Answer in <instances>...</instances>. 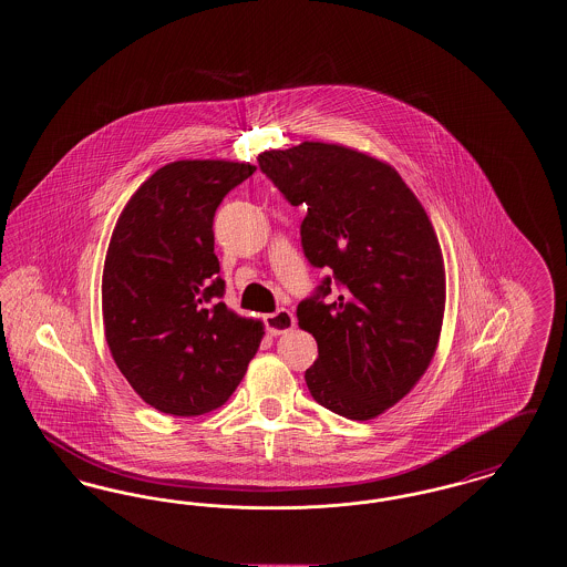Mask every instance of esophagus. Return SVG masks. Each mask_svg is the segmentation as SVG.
Wrapping results in <instances>:
<instances>
[{
	"label": "esophagus",
	"instance_id": "obj_1",
	"mask_svg": "<svg viewBox=\"0 0 567 567\" xmlns=\"http://www.w3.org/2000/svg\"><path fill=\"white\" fill-rule=\"evenodd\" d=\"M264 321H266V327H268L271 336H282V333H287L296 327V317L287 308H280L274 315H266Z\"/></svg>",
	"mask_w": 567,
	"mask_h": 567
}]
</instances>
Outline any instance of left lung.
Here are the masks:
<instances>
[{
    "label": "left lung",
    "instance_id": "left-lung-1",
    "mask_svg": "<svg viewBox=\"0 0 567 567\" xmlns=\"http://www.w3.org/2000/svg\"><path fill=\"white\" fill-rule=\"evenodd\" d=\"M259 167L306 208L303 255L331 270L297 306L319 344L310 395L352 421L374 419L410 393L437 349L446 276L432 220L389 163L349 146L301 142L261 153ZM331 284L339 293L324 305Z\"/></svg>",
    "mask_w": 567,
    "mask_h": 567
}]
</instances>
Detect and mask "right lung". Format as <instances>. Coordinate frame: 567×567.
<instances>
[{
	"instance_id": "add662e5",
	"label": "right lung",
	"mask_w": 567,
	"mask_h": 567,
	"mask_svg": "<svg viewBox=\"0 0 567 567\" xmlns=\"http://www.w3.org/2000/svg\"><path fill=\"white\" fill-rule=\"evenodd\" d=\"M250 163L183 159L159 167L118 216L102 276L112 359L135 393L174 416L216 410L240 384L264 323L218 297L215 213Z\"/></svg>"
}]
</instances>
